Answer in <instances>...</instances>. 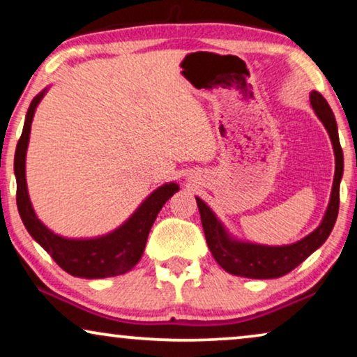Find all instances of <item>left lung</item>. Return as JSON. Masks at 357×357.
<instances>
[{"instance_id": "8db88e82", "label": "left lung", "mask_w": 357, "mask_h": 357, "mask_svg": "<svg viewBox=\"0 0 357 357\" xmlns=\"http://www.w3.org/2000/svg\"><path fill=\"white\" fill-rule=\"evenodd\" d=\"M310 105L315 115L324 123L325 130L333 144L335 153V177L328 208L325 216L315 231L305 236L301 241L289 245H260V243L238 241L231 232L224 227L219 218L213 213V209L197 197L199 216L206 243L211 250L214 260L227 273L242 278H252V280H271V278H281L301 265L307 257L312 255L317 248L324 245L328 238L330 232L333 231L340 208V182L343 177V149H341L338 138V126L333 112H331L328 102L324 99L320 92H310Z\"/></svg>"}]
</instances>
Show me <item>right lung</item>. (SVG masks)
I'll list each match as a JSON object with an SVG mask.
<instances>
[{"label": "right lung", "instance_id": "add662e5", "mask_svg": "<svg viewBox=\"0 0 357 357\" xmlns=\"http://www.w3.org/2000/svg\"><path fill=\"white\" fill-rule=\"evenodd\" d=\"M47 91L48 87L33 97L29 105L22 135L19 138L16 154H14V175H16L17 185L16 202L24 226L33 237V241L40 243L43 250L50 253L53 260L71 276L99 280V278L123 275L141 260L151 227L165 202L175 192H178V185L170 182L155 188L120 227L104 236L68 238L50 231L33 211L26 182V154L31 125L37 105L40 104Z\"/></svg>", "mask_w": 357, "mask_h": 357}]
</instances>
